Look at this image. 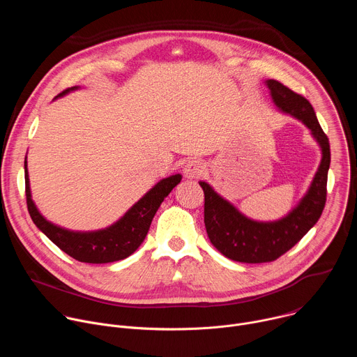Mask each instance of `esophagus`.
Wrapping results in <instances>:
<instances>
[{
  "instance_id": "34e87169",
  "label": "esophagus",
  "mask_w": 357,
  "mask_h": 357,
  "mask_svg": "<svg viewBox=\"0 0 357 357\" xmlns=\"http://www.w3.org/2000/svg\"><path fill=\"white\" fill-rule=\"evenodd\" d=\"M203 171H205V165L202 164L199 160H190L183 167V175L188 179H197L202 176Z\"/></svg>"
}]
</instances>
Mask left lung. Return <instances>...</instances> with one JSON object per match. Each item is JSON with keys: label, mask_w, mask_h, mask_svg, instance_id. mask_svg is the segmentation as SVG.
Wrapping results in <instances>:
<instances>
[{"label": "left lung", "mask_w": 357, "mask_h": 357, "mask_svg": "<svg viewBox=\"0 0 357 357\" xmlns=\"http://www.w3.org/2000/svg\"><path fill=\"white\" fill-rule=\"evenodd\" d=\"M266 83L274 105L311 130L321 145L322 160L307 195L285 218L275 222H256L245 218L209 183L199 182L205 193V226L211 243L227 259L248 264L277 260L317 225L325 208L331 165L329 139L310 101L278 80L270 79Z\"/></svg>", "instance_id": "obj_1"}]
</instances>
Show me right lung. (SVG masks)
<instances>
[{
	"label": "right lung",
	"instance_id": "obj_1",
	"mask_svg": "<svg viewBox=\"0 0 357 357\" xmlns=\"http://www.w3.org/2000/svg\"><path fill=\"white\" fill-rule=\"evenodd\" d=\"M77 87H69L56 96L62 97ZM25 195L26 206L36 227L62 251L77 261L90 264H105L124 260L141 245L151 222L169 192L181 182L179 174L160 181L148 190L135 205L114 225L97 231H72L47 222L36 209L31 197L29 178L25 157Z\"/></svg>",
	"mask_w": 357,
	"mask_h": 357
}]
</instances>
